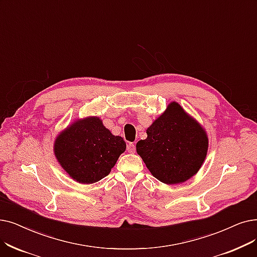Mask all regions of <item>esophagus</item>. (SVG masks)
Instances as JSON below:
<instances>
[{"label":"esophagus","instance_id":"esophagus-1","mask_svg":"<svg viewBox=\"0 0 257 257\" xmlns=\"http://www.w3.org/2000/svg\"><path fill=\"white\" fill-rule=\"evenodd\" d=\"M127 150H128L129 153H135L136 152V145L130 143L127 146Z\"/></svg>","mask_w":257,"mask_h":257}]
</instances>
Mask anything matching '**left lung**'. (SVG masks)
<instances>
[{
    "label": "left lung",
    "instance_id": "obj_1",
    "mask_svg": "<svg viewBox=\"0 0 257 257\" xmlns=\"http://www.w3.org/2000/svg\"><path fill=\"white\" fill-rule=\"evenodd\" d=\"M137 143V152L151 174L167 185L182 184L204 164L209 140L205 128L176 102H171Z\"/></svg>",
    "mask_w": 257,
    "mask_h": 257
}]
</instances>
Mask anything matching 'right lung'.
Instances as JSON below:
<instances>
[{
  "label": "right lung",
  "mask_w": 257,
  "mask_h": 257,
  "mask_svg": "<svg viewBox=\"0 0 257 257\" xmlns=\"http://www.w3.org/2000/svg\"><path fill=\"white\" fill-rule=\"evenodd\" d=\"M125 150L124 140L113 136L98 116L77 118L59 133L53 144L55 159L80 184L101 181Z\"/></svg>",
  "instance_id": "add662e5"
}]
</instances>
